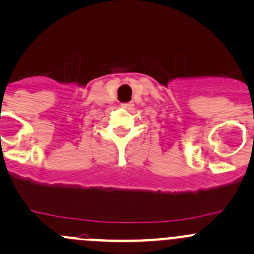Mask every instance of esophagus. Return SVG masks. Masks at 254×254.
I'll use <instances>...</instances> for the list:
<instances>
[{
	"instance_id": "esophagus-1",
	"label": "esophagus",
	"mask_w": 254,
	"mask_h": 254,
	"mask_svg": "<svg viewBox=\"0 0 254 254\" xmlns=\"http://www.w3.org/2000/svg\"><path fill=\"white\" fill-rule=\"evenodd\" d=\"M122 107L127 108V110H131L133 107V104L132 102H127V104H122Z\"/></svg>"
}]
</instances>
